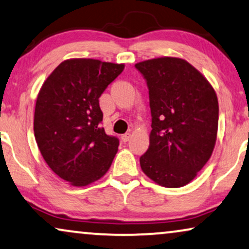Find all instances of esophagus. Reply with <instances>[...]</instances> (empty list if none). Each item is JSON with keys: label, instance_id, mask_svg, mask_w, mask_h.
<instances>
[{"label": "esophagus", "instance_id": "esophagus-1", "mask_svg": "<svg viewBox=\"0 0 249 249\" xmlns=\"http://www.w3.org/2000/svg\"><path fill=\"white\" fill-rule=\"evenodd\" d=\"M122 142H129V141H130V138H131V134H129V132H128V134H124V135H122Z\"/></svg>", "mask_w": 249, "mask_h": 249}]
</instances>
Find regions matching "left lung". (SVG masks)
Returning <instances> with one entry per match:
<instances>
[{
    "label": "left lung",
    "mask_w": 249,
    "mask_h": 249,
    "mask_svg": "<svg viewBox=\"0 0 249 249\" xmlns=\"http://www.w3.org/2000/svg\"><path fill=\"white\" fill-rule=\"evenodd\" d=\"M135 67L147 81L152 113L149 147L141 156V168L160 186H186L206 164L215 146V90L180 57H156Z\"/></svg>",
    "instance_id": "left-lung-1"
}]
</instances>
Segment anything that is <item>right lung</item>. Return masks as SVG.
Listing matches in <instances>:
<instances>
[{"label": "right lung", "mask_w": 249, "mask_h": 249, "mask_svg": "<svg viewBox=\"0 0 249 249\" xmlns=\"http://www.w3.org/2000/svg\"><path fill=\"white\" fill-rule=\"evenodd\" d=\"M124 64L69 59L47 77L37 95L34 134L51 170L71 186L101 179L118 152L119 139L101 127L98 98Z\"/></svg>", "instance_id": "add662e5"}]
</instances>
